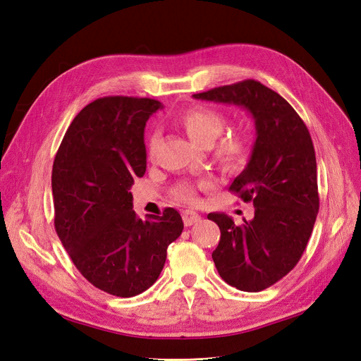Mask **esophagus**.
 Listing matches in <instances>:
<instances>
[{"instance_id":"obj_1","label":"esophagus","mask_w":361,"mask_h":361,"mask_svg":"<svg viewBox=\"0 0 361 361\" xmlns=\"http://www.w3.org/2000/svg\"><path fill=\"white\" fill-rule=\"evenodd\" d=\"M182 218H183V224L187 227L200 221V215L197 212H194V211H183Z\"/></svg>"}]
</instances>
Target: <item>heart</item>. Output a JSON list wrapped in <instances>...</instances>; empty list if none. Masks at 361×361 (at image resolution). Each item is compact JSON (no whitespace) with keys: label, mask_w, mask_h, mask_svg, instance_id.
<instances>
[{"label":"heart","mask_w":361,"mask_h":361,"mask_svg":"<svg viewBox=\"0 0 361 361\" xmlns=\"http://www.w3.org/2000/svg\"><path fill=\"white\" fill-rule=\"evenodd\" d=\"M173 120L195 143L204 147L211 146L214 158L224 169L233 170L241 167L247 159L250 152V141L247 134L243 133V130H233V133L220 137L226 126V117L221 111L215 110V108L204 105L190 106L178 113ZM158 130L152 129L147 135L149 154L155 152L158 146ZM207 187H209L207 180H203L199 185L180 183L174 190V197L180 202L195 204L199 202L197 190Z\"/></svg>","instance_id":"1"}]
</instances>
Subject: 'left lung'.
I'll return each instance as SVG.
<instances>
[{"instance_id": "8db88e82", "label": "left lung", "mask_w": 361, "mask_h": 361, "mask_svg": "<svg viewBox=\"0 0 361 361\" xmlns=\"http://www.w3.org/2000/svg\"><path fill=\"white\" fill-rule=\"evenodd\" d=\"M192 96L244 106L255 118L253 154L228 188L245 203L253 202L255 218L239 226L226 214L207 218L221 232L212 253L218 274L239 290H264L298 264L319 211L310 133L286 99L255 80Z\"/></svg>"}]
</instances>
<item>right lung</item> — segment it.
Returning a JSON list of instances; mask_svg holds the SVG:
<instances>
[{"label": "right lung", "instance_id": "add662e5", "mask_svg": "<svg viewBox=\"0 0 361 361\" xmlns=\"http://www.w3.org/2000/svg\"><path fill=\"white\" fill-rule=\"evenodd\" d=\"M161 104L105 96L76 114L52 166L54 226L73 265L92 285L130 298L158 280L167 247L183 231L166 207L146 220L133 209L130 187L146 171L145 126Z\"/></svg>", "mask_w": 361, "mask_h": 361}]
</instances>
